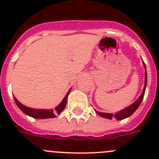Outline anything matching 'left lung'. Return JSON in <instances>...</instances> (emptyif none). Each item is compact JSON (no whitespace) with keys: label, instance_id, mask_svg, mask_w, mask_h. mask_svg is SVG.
Segmentation results:
<instances>
[{"label":"left lung","instance_id":"8db88e82","mask_svg":"<svg viewBox=\"0 0 159 159\" xmlns=\"http://www.w3.org/2000/svg\"><path fill=\"white\" fill-rule=\"evenodd\" d=\"M143 65H144V68H145V84H144V88H143V92H142L141 95L139 97V99L134 102L132 104H130V106H128L127 107L124 108L123 110L119 111L116 112V114H111V113H103V112H99L95 111L98 115L99 116L102 118H105V119H116V120H122V119H124L126 118L129 117L134 113L136 110L138 109V107H139L140 103L143 101V97H144V94H145L146 88H147V68H146V65L143 62Z\"/></svg>","mask_w":159,"mask_h":159}]
</instances>
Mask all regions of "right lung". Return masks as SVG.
<instances>
[{"instance_id": "1", "label": "right lung", "mask_w": 159, "mask_h": 159, "mask_svg": "<svg viewBox=\"0 0 159 159\" xmlns=\"http://www.w3.org/2000/svg\"><path fill=\"white\" fill-rule=\"evenodd\" d=\"M70 91H71V89L66 94L65 97L64 98L62 102H60L57 107H55L54 110L53 109H48V110H44V109H34V108L29 107H26L22 104L21 102H20L16 99V97H14V101H15L18 107L20 109V111L24 112L25 115H27V116L35 118V119H51V118L57 117V114L60 115V112L65 108L66 104H67V96H68Z\"/></svg>"}]
</instances>
